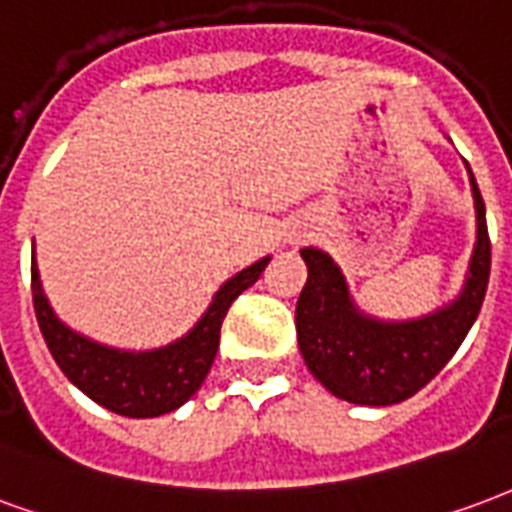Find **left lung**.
Returning a JSON list of instances; mask_svg holds the SVG:
<instances>
[{
    "mask_svg": "<svg viewBox=\"0 0 512 512\" xmlns=\"http://www.w3.org/2000/svg\"><path fill=\"white\" fill-rule=\"evenodd\" d=\"M469 169V166H466ZM477 240L464 286L442 308L387 322L357 308L349 283L330 253L302 248L308 281L297 300V343L305 365L341 401L390 406L412 398L431 382L472 330L491 272L486 204L469 171Z\"/></svg>",
    "mask_w": 512,
    "mask_h": 512,
    "instance_id": "8db88e82",
    "label": "left lung"
}]
</instances>
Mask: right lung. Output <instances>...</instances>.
I'll use <instances>...</instances> for the list:
<instances>
[{
  "mask_svg": "<svg viewBox=\"0 0 512 512\" xmlns=\"http://www.w3.org/2000/svg\"><path fill=\"white\" fill-rule=\"evenodd\" d=\"M267 264L270 256L253 261L251 267H245L223 283L207 305V311L201 313L199 322L182 338L158 349L133 352V349L106 346L70 330L54 313L43 292L35 253H32L35 316L48 352L57 360L62 374L81 393L122 417H160L179 409L190 395H196L201 382L210 374L212 360L218 352L220 324L226 319V311L248 286L259 281Z\"/></svg>",
  "mask_w": 512,
  "mask_h": 512,
  "instance_id": "add662e5",
  "label": "right lung"
}]
</instances>
